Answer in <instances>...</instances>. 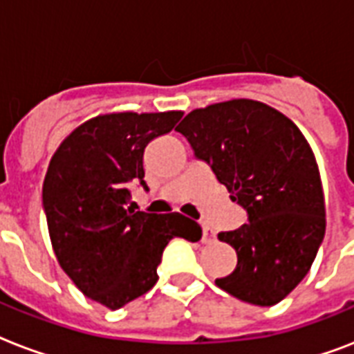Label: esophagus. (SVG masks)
<instances>
[{"instance_id":"34e87169","label":"esophagus","mask_w":354,"mask_h":354,"mask_svg":"<svg viewBox=\"0 0 354 354\" xmlns=\"http://www.w3.org/2000/svg\"><path fill=\"white\" fill-rule=\"evenodd\" d=\"M215 241V232L209 224H202V242L209 244V242Z\"/></svg>"}]
</instances>
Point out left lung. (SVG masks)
<instances>
[{"label":"left lung","mask_w":354,"mask_h":354,"mask_svg":"<svg viewBox=\"0 0 354 354\" xmlns=\"http://www.w3.org/2000/svg\"><path fill=\"white\" fill-rule=\"evenodd\" d=\"M176 130L205 161L248 222L218 233L236 268L215 285L270 307L296 288L325 235V200L307 139L283 113L250 99L193 110Z\"/></svg>","instance_id":"1"}]
</instances>
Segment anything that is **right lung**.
Masks as SVG:
<instances>
[{
  "mask_svg": "<svg viewBox=\"0 0 354 354\" xmlns=\"http://www.w3.org/2000/svg\"><path fill=\"white\" fill-rule=\"evenodd\" d=\"M182 112L108 113L69 133L47 169L41 205L53 250L79 290L121 308L158 281L174 236L196 242L202 227L180 213L133 209L132 185L147 187L145 147L171 132Z\"/></svg>",
  "mask_w": 354,
  "mask_h": 354,
  "instance_id": "obj_1",
  "label": "right lung"
}]
</instances>
